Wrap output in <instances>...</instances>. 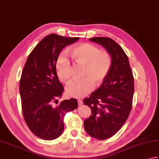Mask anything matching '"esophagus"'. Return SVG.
I'll return each instance as SVG.
<instances>
[{"label": "esophagus", "instance_id": "34e87169", "mask_svg": "<svg viewBox=\"0 0 159 159\" xmlns=\"http://www.w3.org/2000/svg\"><path fill=\"white\" fill-rule=\"evenodd\" d=\"M77 102H78V105L79 106H82V104H83V102H82V100H77Z\"/></svg>", "mask_w": 159, "mask_h": 159}]
</instances>
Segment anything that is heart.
Listing matches in <instances>:
<instances>
[{"instance_id": "heart-1", "label": "heart", "mask_w": 159, "mask_h": 159, "mask_svg": "<svg viewBox=\"0 0 159 159\" xmlns=\"http://www.w3.org/2000/svg\"><path fill=\"white\" fill-rule=\"evenodd\" d=\"M70 54L75 64L84 66L82 74L84 78L71 82L66 87V93L70 97H83L94 89L95 84L100 86L106 79L112 66L111 56L88 43L73 47ZM55 70L61 82L65 84L70 82L71 64L65 53L62 52L58 57Z\"/></svg>"}]
</instances>
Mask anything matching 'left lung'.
Here are the masks:
<instances>
[{"label": "left lung", "instance_id": "1", "mask_svg": "<svg viewBox=\"0 0 159 159\" xmlns=\"http://www.w3.org/2000/svg\"><path fill=\"white\" fill-rule=\"evenodd\" d=\"M89 40L105 48L112 58L111 68L102 84L83 100L91 109V115L84 122L86 131L103 140L115 135L127 120L132 107L134 80L127 55L114 40L108 37Z\"/></svg>", "mask_w": 159, "mask_h": 159}]
</instances>
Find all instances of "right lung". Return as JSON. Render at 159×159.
Here are the masks:
<instances>
[{
	"label": "right lung",
	"instance_id": "obj_1",
	"mask_svg": "<svg viewBox=\"0 0 159 159\" xmlns=\"http://www.w3.org/2000/svg\"><path fill=\"white\" fill-rule=\"evenodd\" d=\"M78 39L56 34L46 36L32 50L23 67L19 84L23 118L30 130L39 139L58 138L64 131L66 113L78 107L75 98L58 104L64 86L55 70L61 50Z\"/></svg>",
	"mask_w": 159,
	"mask_h": 159
}]
</instances>
